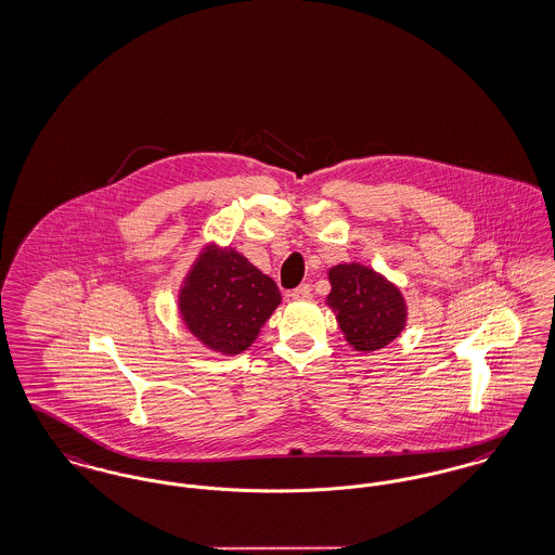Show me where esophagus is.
I'll return each mask as SVG.
<instances>
[{
  "instance_id": "34e87169",
  "label": "esophagus",
  "mask_w": 555,
  "mask_h": 555,
  "mask_svg": "<svg viewBox=\"0 0 555 555\" xmlns=\"http://www.w3.org/2000/svg\"><path fill=\"white\" fill-rule=\"evenodd\" d=\"M291 296L294 300H309V298H311V286H309V284H302V286L294 288V291L291 292Z\"/></svg>"
}]
</instances>
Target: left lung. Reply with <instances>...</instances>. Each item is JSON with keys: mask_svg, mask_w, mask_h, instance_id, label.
Instances as JSON below:
<instances>
[{"mask_svg": "<svg viewBox=\"0 0 555 555\" xmlns=\"http://www.w3.org/2000/svg\"><path fill=\"white\" fill-rule=\"evenodd\" d=\"M332 292L327 305L349 345L357 350H378L392 343L405 325V300L397 286L363 264H336L330 269Z\"/></svg>", "mask_w": 555, "mask_h": 555, "instance_id": "1", "label": "left lung"}]
</instances>
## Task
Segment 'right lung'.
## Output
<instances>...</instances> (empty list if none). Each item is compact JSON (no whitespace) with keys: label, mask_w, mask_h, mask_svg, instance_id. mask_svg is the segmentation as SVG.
<instances>
[{"label":"right lung","mask_w":555,"mask_h":555,"mask_svg":"<svg viewBox=\"0 0 555 555\" xmlns=\"http://www.w3.org/2000/svg\"><path fill=\"white\" fill-rule=\"evenodd\" d=\"M282 296L235 250L210 248L194 264L179 307L188 327L206 347L235 354L248 349Z\"/></svg>","instance_id":"add662e5"}]
</instances>
